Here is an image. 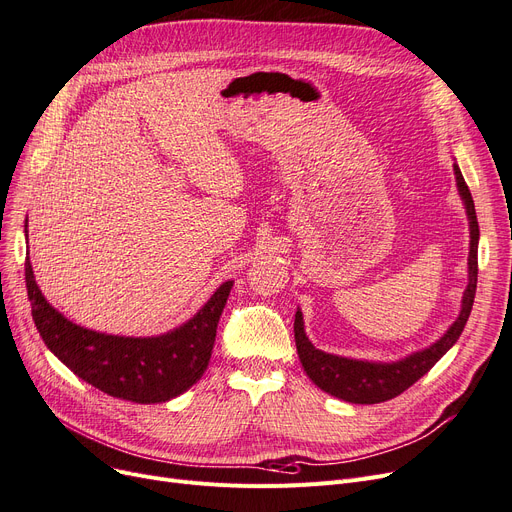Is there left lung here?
Returning <instances> with one entry per match:
<instances>
[{
	"label": "left lung",
	"mask_w": 512,
	"mask_h": 512,
	"mask_svg": "<svg viewBox=\"0 0 512 512\" xmlns=\"http://www.w3.org/2000/svg\"><path fill=\"white\" fill-rule=\"evenodd\" d=\"M454 174H456V187L468 216V231H470L468 285L462 294L460 315L452 325L447 327V332L439 340H435L431 346H426V349H420L416 353H410L399 361L384 363V361L340 357V355L323 353L315 349L313 342L304 332L302 311L298 309L294 317V338H296L300 363L304 367L306 376H309L327 395L338 397L349 403H359V405H372V403L393 399L403 391H407L414 382H418L458 342L464 325L468 321V315L473 311L475 292H477L479 224H477L473 197H470V191L466 187L456 161H454Z\"/></svg>",
	"instance_id": "obj_1"
}]
</instances>
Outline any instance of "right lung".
I'll return each instance as SVG.
<instances>
[{
	"label": "right lung",
	"mask_w": 512,
	"mask_h": 512,
	"mask_svg": "<svg viewBox=\"0 0 512 512\" xmlns=\"http://www.w3.org/2000/svg\"><path fill=\"white\" fill-rule=\"evenodd\" d=\"M25 279L31 315L48 349L98 391L134 403L170 401L189 391L203 376L222 309L233 288V281H224L189 321L174 330L134 338L94 332L58 313L39 290L29 258L25 260Z\"/></svg>",
	"instance_id": "1"
}]
</instances>
